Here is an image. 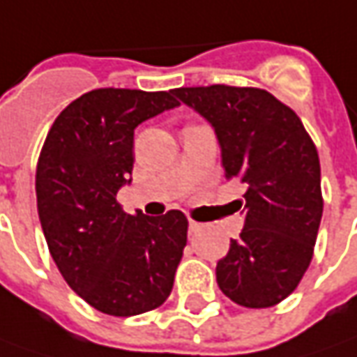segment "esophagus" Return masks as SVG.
Here are the masks:
<instances>
[{"label":"esophagus","mask_w":357,"mask_h":357,"mask_svg":"<svg viewBox=\"0 0 357 357\" xmlns=\"http://www.w3.org/2000/svg\"><path fill=\"white\" fill-rule=\"evenodd\" d=\"M197 230H201V225L197 220H189V234H195Z\"/></svg>","instance_id":"1"}]
</instances>
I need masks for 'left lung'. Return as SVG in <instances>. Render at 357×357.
<instances>
[{"instance_id":"left-lung-1","label":"left lung","mask_w":357,"mask_h":357,"mask_svg":"<svg viewBox=\"0 0 357 357\" xmlns=\"http://www.w3.org/2000/svg\"><path fill=\"white\" fill-rule=\"evenodd\" d=\"M215 127L225 178L238 179V240L217 264L220 291L240 307L268 309L297 289L322 217L319 152L297 113L260 87L174 89Z\"/></svg>"}]
</instances>
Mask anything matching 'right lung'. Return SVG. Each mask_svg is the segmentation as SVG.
<instances>
[{"label": "right lung", "mask_w": 357, "mask_h": 357, "mask_svg": "<svg viewBox=\"0 0 357 357\" xmlns=\"http://www.w3.org/2000/svg\"><path fill=\"white\" fill-rule=\"evenodd\" d=\"M179 101L169 91L91 89L68 105L36 162V209L50 256L87 305L135 317L168 299L188 217L127 215L117 191L135 164V128Z\"/></svg>", "instance_id": "right-lung-1"}]
</instances>
